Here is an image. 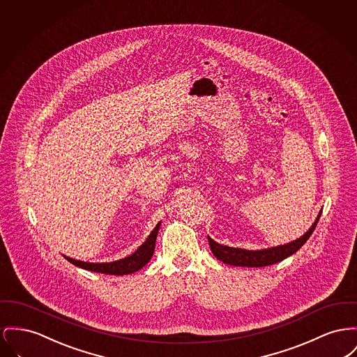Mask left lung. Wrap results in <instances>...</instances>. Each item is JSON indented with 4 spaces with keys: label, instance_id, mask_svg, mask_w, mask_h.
Here are the masks:
<instances>
[{
    "label": "left lung",
    "instance_id": "8db88e82",
    "mask_svg": "<svg viewBox=\"0 0 357 357\" xmlns=\"http://www.w3.org/2000/svg\"><path fill=\"white\" fill-rule=\"evenodd\" d=\"M319 217H321V211H319L314 224L312 225V228L309 231H306L302 237L296 238L295 241H291L289 244H284V245L273 247V248H268V250H260V251H247V250H241V248H231V247H227V245H221L208 236L210 250L218 260L224 261L225 264L238 266V267H266V266H271V264L279 263L283 259L291 256L309 240V237L314 231Z\"/></svg>",
    "mask_w": 357,
    "mask_h": 357
}]
</instances>
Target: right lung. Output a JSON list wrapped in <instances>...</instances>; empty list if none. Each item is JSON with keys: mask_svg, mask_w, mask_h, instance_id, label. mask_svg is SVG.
I'll list each match as a JSON object with an SVG mask.
<instances>
[{"mask_svg": "<svg viewBox=\"0 0 357 357\" xmlns=\"http://www.w3.org/2000/svg\"><path fill=\"white\" fill-rule=\"evenodd\" d=\"M159 227H160V222L155 227L153 231H151L147 240L137 248V251L132 253L126 259H121L117 261L86 263V261H79V260H75V259H71L67 256H64V257L74 266L93 271V273H106V275H128V273H136L140 268H143L151 260V257L153 255V250H155V241H156Z\"/></svg>", "mask_w": 357, "mask_h": 357, "instance_id": "right-lung-1", "label": "right lung"}]
</instances>
